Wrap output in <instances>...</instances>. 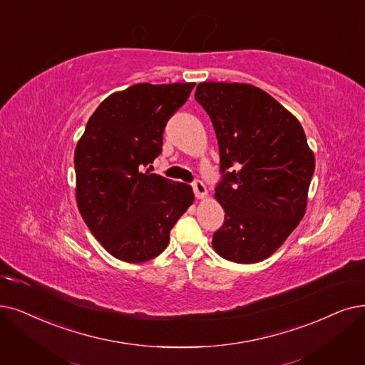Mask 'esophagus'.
Here are the masks:
<instances>
[{
  "label": "esophagus",
  "instance_id": "1",
  "mask_svg": "<svg viewBox=\"0 0 365 365\" xmlns=\"http://www.w3.org/2000/svg\"><path fill=\"white\" fill-rule=\"evenodd\" d=\"M193 192H195V196L197 197V199H203V197H207V195H208V192H207V187H205V184H203L202 181H199V180H196L193 184Z\"/></svg>",
  "mask_w": 365,
  "mask_h": 365
}]
</instances>
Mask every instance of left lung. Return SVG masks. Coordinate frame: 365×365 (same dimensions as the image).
<instances>
[{
    "mask_svg": "<svg viewBox=\"0 0 365 365\" xmlns=\"http://www.w3.org/2000/svg\"><path fill=\"white\" fill-rule=\"evenodd\" d=\"M195 98L210 115L223 173L215 199L226 214L212 247L226 260L256 264L304 217L314 154L299 121L257 86L202 82Z\"/></svg>",
    "mask_w": 365,
    "mask_h": 365,
    "instance_id": "obj_1",
    "label": "left lung"
}]
</instances>
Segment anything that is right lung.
<instances>
[{
  "instance_id": "1",
  "label": "right lung",
  "mask_w": 365,
  "mask_h": 365,
  "mask_svg": "<svg viewBox=\"0 0 365 365\" xmlns=\"http://www.w3.org/2000/svg\"><path fill=\"white\" fill-rule=\"evenodd\" d=\"M195 85L136 83L110 94L76 145L79 212L98 242L128 264L162 253L195 200L190 185L143 170L162 153L166 123Z\"/></svg>"
}]
</instances>
